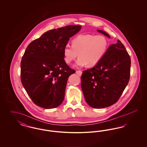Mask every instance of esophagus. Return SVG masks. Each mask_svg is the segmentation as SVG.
<instances>
[{"label":"esophagus","mask_w":147,"mask_h":147,"mask_svg":"<svg viewBox=\"0 0 147 147\" xmlns=\"http://www.w3.org/2000/svg\"><path fill=\"white\" fill-rule=\"evenodd\" d=\"M76 73H77L78 76H81L82 74V70H77L76 71Z\"/></svg>","instance_id":"obj_1"}]
</instances>
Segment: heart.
<instances>
[{"instance_id":"1","label":"heart","mask_w":147,"mask_h":147,"mask_svg":"<svg viewBox=\"0 0 147 147\" xmlns=\"http://www.w3.org/2000/svg\"><path fill=\"white\" fill-rule=\"evenodd\" d=\"M108 46V40L102 35H79L72 40L71 46L68 43L64 46V60L69 64L79 56L77 66L94 67L103 58Z\"/></svg>"}]
</instances>
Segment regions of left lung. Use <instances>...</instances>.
Returning a JSON list of instances; mask_svg holds the SVG:
<instances>
[{"label":"left lung","mask_w":147,"mask_h":147,"mask_svg":"<svg viewBox=\"0 0 147 147\" xmlns=\"http://www.w3.org/2000/svg\"><path fill=\"white\" fill-rule=\"evenodd\" d=\"M97 31L110 38L105 31ZM131 64L130 57L119 40L110 45L101 61L82 73L81 88L87 104L95 109L115 104L128 83Z\"/></svg>","instance_id":"obj_1"}]
</instances>
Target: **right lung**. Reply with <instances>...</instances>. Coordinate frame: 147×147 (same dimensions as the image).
Returning a JSON list of instances; mask_svg holds the SVG:
<instances>
[{
	"label": "right lung",
	"mask_w": 147,
	"mask_h": 147,
	"mask_svg": "<svg viewBox=\"0 0 147 147\" xmlns=\"http://www.w3.org/2000/svg\"><path fill=\"white\" fill-rule=\"evenodd\" d=\"M80 25L53 29L28 45L22 57L21 81L35 104L53 109L63 102L67 80L76 71L64 60L63 49Z\"/></svg>",
	"instance_id": "obj_1"
}]
</instances>
